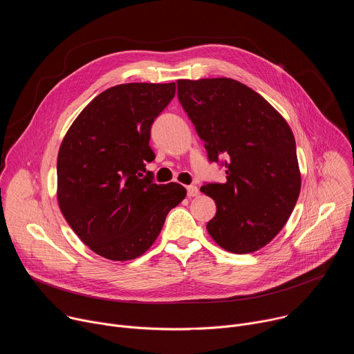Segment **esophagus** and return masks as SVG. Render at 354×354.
<instances>
[{
    "instance_id": "1",
    "label": "esophagus",
    "mask_w": 354,
    "mask_h": 354,
    "mask_svg": "<svg viewBox=\"0 0 354 354\" xmlns=\"http://www.w3.org/2000/svg\"><path fill=\"white\" fill-rule=\"evenodd\" d=\"M186 189H187V196L189 197H196L198 194V187L194 186V185H190Z\"/></svg>"
}]
</instances>
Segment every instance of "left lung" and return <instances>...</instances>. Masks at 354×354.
<instances>
[{
  "instance_id": "1",
  "label": "left lung",
  "mask_w": 354,
  "mask_h": 354,
  "mask_svg": "<svg viewBox=\"0 0 354 354\" xmlns=\"http://www.w3.org/2000/svg\"><path fill=\"white\" fill-rule=\"evenodd\" d=\"M176 82L209 160H227V182L200 187L217 205L207 231L232 254L259 250L286 225L301 190L294 134L263 96L239 81Z\"/></svg>"
}]
</instances>
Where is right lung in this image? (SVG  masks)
Instances as JSON below:
<instances>
[{
    "label": "right lung",
    "mask_w": 354,
    "mask_h": 354,
    "mask_svg": "<svg viewBox=\"0 0 354 354\" xmlns=\"http://www.w3.org/2000/svg\"><path fill=\"white\" fill-rule=\"evenodd\" d=\"M176 85L130 82L100 92L66 133L57 156L59 207L99 257L131 261L158 238L167 214L186 197L175 182L144 178L154 119Z\"/></svg>",
    "instance_id": "right-lung-1"
}]
</instances>
